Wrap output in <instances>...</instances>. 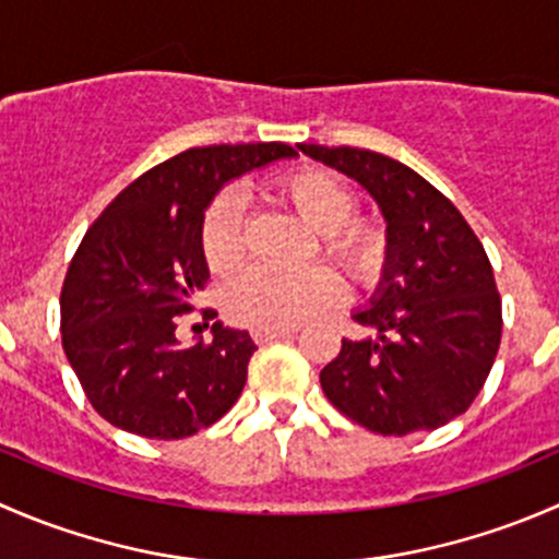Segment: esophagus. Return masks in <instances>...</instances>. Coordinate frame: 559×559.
I'll return each mask as SVG.
<instances>
[{
  "instance_id": "esophagus-1",
  "label": "esophagus",
  "mask_w": 559,
  "mask_h": 559,
  "mask_svg": "<svg viewBox=\"0 0 559 559\" xmlns=\"http://www.w3.org/2000/svg\"><path fill=\"white\" fill-rule=\"evenodd\" d=\"M297 330L292 326H284V330H253V341L257 343H270V341H278V337H289L295 335Z\"/></svg>"
}]
</instances>
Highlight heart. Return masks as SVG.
Masks as SVG:
<instances>
[{
	"label": "heart",
	"instance_id": "obj_1",
	"mask_svg": "<svg viewBox=\"0 0 559 559\" xmlns=\"http://www.w3.org/2000/svg\"><path fill=\"white\" fill-rule=\"evenodd\" d=\"M308 227L319 233V253L330 259L357 286L373 284L386 262V229L379 218L352 216L357 194L341 175L321 167H297L273 183ZM200 251L207 270L233 273L246 253L240 200L229 189L218 191L202 213ZM343 300V284L326 267L297 273L253 267L235 278L224 295L229 319L253 330H284L316 319Z\"/></svg>",
	"mask_w": 559,
	"mask_h": 559
}]
</instances>
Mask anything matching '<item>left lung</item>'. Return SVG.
I'll return each instance as SVG.
<instances>
[{"label":"left lung","mask_w":559,"mask_h":559,"mask_svg":"<svg viewBox=\"0 0 559 559\" xmlns=\"http://www.w3.org/2000/svg\"><path fill=\"white\" fill-rule=\"evenodd\" d=\"M297 148L357 180L386 218L384 281L354 313L376 337H343L321 389L379 436L438 430L471 408L498 357L503 313L487 251L452 200L411 167L348 145Z\"/></svg>","instance_id":"left-lung-1"}]
</instances>
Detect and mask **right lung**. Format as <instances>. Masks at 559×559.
<instances>
[{
  "label": "right lung",
  "mask_w": 559,
  "mask_h": 559,
  "mask_svg": "<svg viewBox=\"0 0 559 559\" xmlns=\"http://www.w3.org/2000/svg\"><path fill=\"white\" fill-rule=\"evenodd\" d=\"M295 154L286 143L189 148L132 180L83 235L61 286V346L112 427L178 441L240 397L251 335L216 321L213 343L180 346L175 330L211 275L200 224L216 191Z\"/></svg>",
  "instance_id": "right-lung-1"
}]
</instances>
